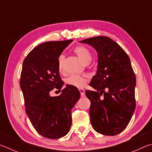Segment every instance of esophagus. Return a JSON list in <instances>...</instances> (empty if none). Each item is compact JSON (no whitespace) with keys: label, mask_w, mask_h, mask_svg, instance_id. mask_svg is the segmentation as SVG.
I'll use <instances>...</instances> for the list:
<instances>
[{"label":"esophagus","mask_w":152,"mask_h":152,"mask_svg":"<svg viewBox=\"0 0 152 152\" xmlns=\"http://www.w3.org/2000/svg\"><path fill=\"white\" fill-rule=\"evenodd\" d=\"M79 91H80V93L81 96H83L84 94H85V91H84L83 88H80Z\"/></svg>","instance_id":"34e87169"}]
</instances>
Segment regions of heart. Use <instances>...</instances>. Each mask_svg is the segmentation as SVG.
<instances>
[{
    "label": "heart",
    "mask_w": 152,
    "mask_h": 152,
    "mask_svg": "<svg viewBox=\"0 0 152 152\" xmlns=\"http://www.w3.org/2000/svg\"><path fill=\"white\" fill-rule=\"evenodd\" d=\"M74 52L78 55V57L84 61V63L88 64L92 60V55L91 51L88 48L82 45H78L74 49ZM65 60V56L60 54L58 56L57 60L58 70L60 72H64V64ZM88 79L86 76L78 75V74H72L66 78V82L68 85L72 86L76 88H82L86 84Z\"/></svg>",
    "instance_id": "b5f03b06"
}]
</instances>
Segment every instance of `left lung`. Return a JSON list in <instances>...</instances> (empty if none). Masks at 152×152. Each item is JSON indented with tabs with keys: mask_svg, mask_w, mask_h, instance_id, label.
I'll return each instance as SVG.
<instances>
[{
	"mask_svg": "<svg viewBox=\"0 0 152 152\" xmlns=\"http://www.w3.org/2000/svg\"><path fill=\"white\" fill-rule=\"evenodd\" d=\"M81 43L92 46L98 53L96 74L86 91L91 101L92 127L104 135H115L127 127L135 109L136 78L130 59L123 48L105 36L88 38Z\"/></svg>",
	"mask_w": 152,
	"mask_h": 152,
	"instance_id": "left-lung-1",
	"label": "left lung"
}]
</instances>
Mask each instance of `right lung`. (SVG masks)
<instances>
[{
  "label": "right lung",
  "instance_id": "right-lung-1",
  "mask_svg": "<svg viewBox=\"0 0 152 152\" xmlns=\"http://www.w3.org/2000/svg\"><path fill=\"white\" fill-rule=\"evenodd\" d=\"M72 41L43 43L31 51L23 63L20 86L26 113L37 132L52 140L69 132L72 109L80 97L78 89L70 85H66L59 96L50 95L54 88L61 92L64 82L58 70L57 60Z\"/></svg>",
  "mask_w": 152,
  "mask_h": 152
}]
</instances>
